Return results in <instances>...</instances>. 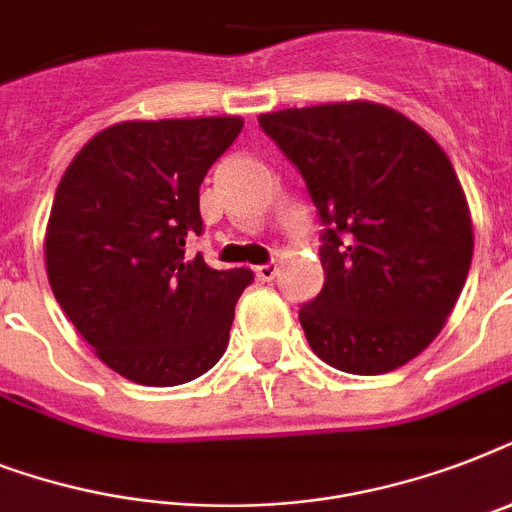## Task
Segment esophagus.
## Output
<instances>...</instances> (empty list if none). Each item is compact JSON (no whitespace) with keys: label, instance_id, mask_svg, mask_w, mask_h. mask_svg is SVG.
Wrapping results in <instances>:
<instances>
[{"label":"esophagus","instance_id":"34e87169","mask_svg":"<svg viewBox=\"0 0 512 512\" xmlns=\"http://www.w3.org/2000/svg\"><path fill=\"white\" fill-rule=\"evenodd\" d=\"M255 273L260 281H273L276 279V273H279V268H276V263H265L260 265V268H255Z\"/></svg>","mask_w":512,"mask_h":512}]
</instances>
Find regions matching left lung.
Wrapping results in <instances>:
<instances>
[{
    "label": "left lung",
    "mask_w": 512,
    "mask_h": 512,
    "mask_svg": "<svg viewBox=\"0 0 512 512\" xmlns=\"http://www.w3.org/2000/svg\"><path fill=\"white\" fill-rule=\"evenodd\" d=\"M319 209L324 287L300 308L313 353L393 372L444 329L468 279L473 223L449 156L393 108L350 100L263 114Z\"/></svg>",
    "instance_id": "1"
}]
</instances>
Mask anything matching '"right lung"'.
<instances>
[{
    "label": "right lung",
    "mask_w": 512,
    "mask_h": 512,
    "mask_svg": "<svg viewBox=\"0 0 512 512\" xmlns=\"http://www.w3.org/2000/svg\"><path fill=\"white\" fill-rule=\"evenodd\" d=\"M239 116L122 122L68 164L44 236L47 279L79 335L140 385H183L220 361L249 268L215 271L199 185L239 138Z\"/></svg>",
    "instance_id": "add662e5"
}]
</instances>
